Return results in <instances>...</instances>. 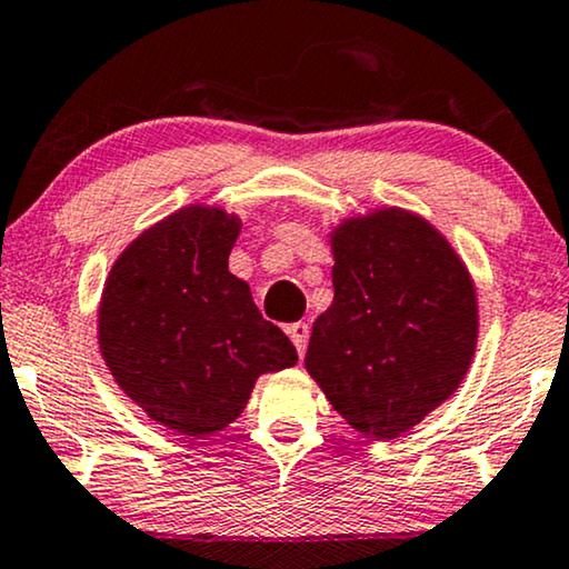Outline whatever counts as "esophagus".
<instances>
[{
  "label": "esophagus",
  "mask_w": 569,
  "mask_h": 569,
  "mask_svg": "<svg viewBox=\"0 0 569 569\" xmlns=\"http://www.w3.org/2000/svg\"><path fill=\"white\" fill-rule=\"evenodd\" d=\"M287 335H290L292 345L298 348V356L302 358V352H306V348H308V335H311V327H308L306 321H295L287 327Z\"/></svg>",
  "instance_id": "obj_1"
}]
</instances>
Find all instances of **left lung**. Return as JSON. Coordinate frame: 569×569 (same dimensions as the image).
<instances>
[{
  "mask_svg": "<svg viewBox=\"0 0 569 569\" xmlns=\"http://www.w3.org/2000/svg\"><path fill=\"white\" fill-rule=\"evenodd\" d=\"M335 300L306 371L363 437L395 439L457 392L478 345L468 267L429 219L381 206L329 232Z\"/></svg>",
  "mask_w": 569,
  "mask_h": 569,
  "instance_id": "left-lung-1",
  "label": "left lung"
}]
</instances>
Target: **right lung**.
Masks as SVG:
<instances>
[{
	"instance_id": "1",
	"label": "right lung",
	"mask_w": 569,
	"mask_h": 569,
	"mask_svg": "<svg viewBox=\"0 0 569 569\" xmlns=\"http://www.w3.org/2000/svg\"><path fill=\"white\" fill-rule=\"evenodd\" d=\"M240 227L219 206L190 203L140 232L101 292L99 350L117 387L180 437L221 431L258 376L298 363L230 271Z\"/></svg>"
}]
</instances>
